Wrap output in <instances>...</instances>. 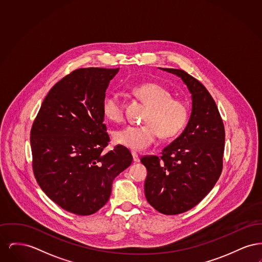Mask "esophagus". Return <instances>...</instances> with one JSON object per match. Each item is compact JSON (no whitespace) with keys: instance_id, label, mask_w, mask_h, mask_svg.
Listing matches in <instances>:
<instances>
[{"instance_id":"obj_1","label":"esophagus","mask_w":262,"mask_h":262,"mask_svg":"<svg viewBox=\"0 0 262 262\" xmlns=\"http://www.w3.org/2000/svg\"><path fill=\"white\" fill-rule=\"evenodd\" d=\"M132 155H133V158H134V161H135V162H139V161H140V160H139V156H138V154H137V152L133 151V152H132Z\"/></svg>"}]
</instances>
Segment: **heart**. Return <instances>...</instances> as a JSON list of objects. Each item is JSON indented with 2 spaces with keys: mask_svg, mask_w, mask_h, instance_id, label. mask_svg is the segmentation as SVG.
Returning a JSON list of instances; mask_svg holds the SVG:
<instances>
[{
  "mask_svg": "<svg viewBox=\"0 0 262 262\" xmlns=\"http://www.w3.org/2000/svg\"><path fill=\"white\" fill-rule=\"evenodd\" d=\"M134 94L149 106L144 116L145 124L125 125L114 134L117 143L132 150L147 148L156 139L177 136L186 125L187 109L180 100L172 98L168 89L158 83H144L134 88ZM102 111L113 122L120 123L125 118L124 106L115 93H107L102 100Z\"/></svg>",
  "mask_w": 262,
  "mask_h": 262,
  "instance_id": "b5f03b06",
  "label": "heart"
}]
</instances>
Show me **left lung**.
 I'll return each instance as SVG.
<instances>
[{"instance_id": "1", "label": "left lung", "mask_w": 262, "mask_h": 262, "mask_svg": "<svg viewBox=\"0 0 262 262\" xmlns=\"http://www.w3.org/2000/svg\"><path fill=\"white\" fill-rule=\"evenodd\" d=\"M182 78L191 94L186 128L161 156L146 155L145 198L166 215L184 213L200 203L218 181L223 168L225 128L215 101L205 86L183 70L160 68Z\"/></svg>"}]
</instances>
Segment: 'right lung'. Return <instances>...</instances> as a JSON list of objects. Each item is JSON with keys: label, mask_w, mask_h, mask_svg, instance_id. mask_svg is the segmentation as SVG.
Instances as JSON below:
<instances>
[{"label": "right lung", "mask_w": 262, "mask_h": 262, "mask_svg": "<svg viewBox=\"0 0 262 262\" xmlns=\"http://www.w3.org/2000/svg\"><path fill=\"white\" fill-rule=\"evenodd\" d=\"M118 69L75 70L45 97L30 132L38 185L62 209L86 216L109 200L114 179L133 156L123 145L105 153L110 141L102 100Z\"/></svg>", "instance_id": "1"}]
</instances>
